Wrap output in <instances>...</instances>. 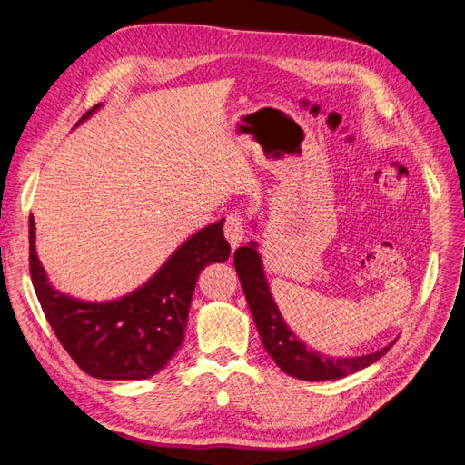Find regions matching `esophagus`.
I'll return each instance as SVG.
<instances>
[{"instance_id":"esophagus-1","label":"esophagus","mask_w":465,"mask_h":465,"mask_svg":"<svg viewBox=\"0 0 465 465\" xmlns=\"http://www.w3.org/2000/svg\"><path fill=\"white\" fill-rule=\"evenodd\" d=\"M244 234H246L244 217L238 213L227 215V219H224V236H227V241L232 250L244 241Z\"/></svg>"}]
</instances>
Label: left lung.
Segmentation results:
<instances>
[{"mask_svg":"<svg viewBox=\"0 0 465 465\" xmlns=\"http://www.w3.org/2000/svg\"><path fill=\"white\" fill-rule=\"evenodd\" d=\"M234 270L238 279H241L244 297L248 301L252 318H254L265 351L275 361L277 367L292 378L311 380V382L343 378L371 367L372 362L384 357L390 347L396 343L393 341L391 345L376 351V353L362 357L333 359L316 353L314 349L306 347L301 340H297V335L287 328L283 316L279 314L270 287L265 283L262 260L254 242L241 246L234 252Z\"/></svg>","mask_w":465,"mask_h":465,"instance_id":"obj_1","label":"left lung"}]
</instances>
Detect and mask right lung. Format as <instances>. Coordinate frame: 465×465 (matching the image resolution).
I'll return each mask as SVG.
<instances>
[{"mask_svg": "<svg viewBox=\"0 0 465 465\" xmlns=\"http://www.w3.org/2000/svg\"><path fill=\"white\" fill-rule=\"evenodd\" d=\"M229 254L221 219L188 238L157 275L128 297L83 302L50 287L35 252V219L29 217V270L42 312L77 367L101 380H143L164 369L184 340L200 272Z\"/></svg>", "mask_w": 465, "mask_h": 465, "instance_id": "right-lung-1", "label": "right lung"}]
</instances>
